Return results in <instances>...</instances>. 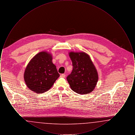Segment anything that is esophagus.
I'll return each instance as SVG.
<instances>
[{
	"label": "esophagus",
	"instance_id": "1",
	"mask_svg": "<svg viewBox=\"0 0 135 135\" xmlns=\"http://www.w3.org/2000/svg\"><path fill=\"white\" fill-rule=\"evenodd\" d=\"M65 76H66V75L65 74H62L60 75V77H61V78H65Z\"/></svg>",
	"mask_w": 135,
	"mask_h": 135
}]
</instances>
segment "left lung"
<instances>
[{"label": "left lung", "mask_w": 135, "mask_h": 135, "mask_svg": "<svg viewBox=\"0 0 135 135\" xmlns=\"http://www.w3.org/2000/svg\"><path fill=\"white\" fill-rule=\"evenodd\" d=\"M72 62L73 70L67 77L71 89L78 94L93 91L98 80V72L90 56L84 52L69 53Z\"/></svg>", "instance_id": "1"}]
</instances>
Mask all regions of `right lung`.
<instances>
[{"instance_id": "obj_1", "label": "right lung", "mask_w": 135, "mask_h": 135, "mask_svg": "<svg viewBox=\"0 0 135 135\" xmlns=\"http://www.w3.org/2000/svg\"><path fill=\"white\" fill-rule=\"evenodd\" d=\"M48 52H39L30 61L24 72L27 86L33 91L41 94L51 89L60 76L56 66Z\"/></svg>"}]
</instances>
